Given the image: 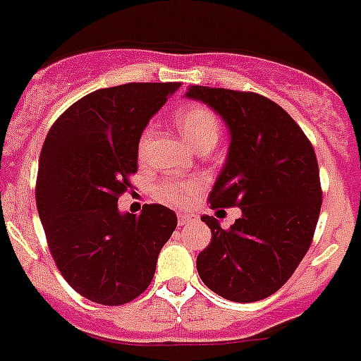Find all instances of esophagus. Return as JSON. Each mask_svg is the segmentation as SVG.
Listing matches in <instances>:
<instances>
[{"mask_svg":"<svg viewBox=\"0 0 361 361\" xmlns=\"http://www.w3.org/2000/svg\"><path fill=\"white\" fill-rule=\"evenodd\" d=\"M194 221H196V215L192 214H180V217H178V224H180V226H188V224H192Z\"/></svg>","mask_w":361,"mask_h":361,"instance_id":"esophagus-1","label":"esophagus"}]
</instances>
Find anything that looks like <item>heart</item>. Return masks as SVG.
Wrapping results in <instances>:
<instances>
[{"instance_id": "1", "label": "heart", "mask_w": 361, "mask_h": 361, "mask_svg": "<svg viewBox=\"0 0 361 361\" xmlns=\"http://www.w3.org/2000/svg\"><path fill=\"white\" fill-rule=\"evenodd\" d=\"M174 123H176L181 137L196 149L203 146L214 147L221 137V121H219L217 114L204 104H187V106L180 109L174 116ZM151 137H153V126H146L140 133L139 146H137L140 158L146 154ZM200 188V180L181 181L174 180V178H165L153 187V196L161 203L173 204V207H185L196 197Z\"/></svg>"}]
</instances>
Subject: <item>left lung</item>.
<instances>
[{
  "instance_id": "left-lung-1",
  "label": "left lung",
  "mask_w": 361,
  "mask_h": 361,
  "mask_svg": "<svg viewBox=\"0 0 361 361\" xmlns=\"http://www.w3.org/2000/svg\"><path fill=\"white\" fill-rule=\"evenodd\" d=\"M187 97L207 103L230 128L226 164L208 201L214 210H242L228 230L201 217L212 242L197 272L228 301H260L288 281L312 245L322 204L317 157L299 124L262 94L194 85Z\"/></svg>"
}]
</instances>
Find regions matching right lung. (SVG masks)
Segmentation results:
<instances>
[{
	"label": "right lung",
	"mask_w": 361,
	"mask_h": 361,
	"mask_svg": "<svg viewBox=\"0 0 361 361\" xmlns=\"http://www.w3.org/2000/svg\"><path fill=\"white\" fill-rule=\"evenodd\" d=\"M180 82L126 83L87 94L53 123L40 151L35 200L56 267L104 306L139 298L178 219L164 204L121 214L137 173L140 133Z\"/></svg>",
	"instance_id": "right-lung-1"
}]
</instances>
